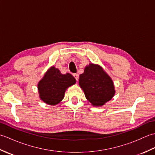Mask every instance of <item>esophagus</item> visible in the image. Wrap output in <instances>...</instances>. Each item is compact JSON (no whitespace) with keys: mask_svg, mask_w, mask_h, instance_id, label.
<instances>
[{"mask_svg":"<svg viewBox=\"0 0 155 155\" xmlns=\"http://www.w3.org/2000/svg\"><path fill=\"white\" fill-rule=\"evenodd\" d=\"M73 77H74L76 81L78 80V74H73Z\"/></svg>","mask_w":155,"mask_h":155,"instance_id":"obj_1","label":"esophagus"}]
</instances>
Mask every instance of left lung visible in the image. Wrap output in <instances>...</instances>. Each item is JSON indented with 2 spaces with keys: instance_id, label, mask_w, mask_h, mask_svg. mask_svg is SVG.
I'll return each mask as SVG.
<instances>
[{
  "instance_id": "1",
  "label": "left lung",
  "mask_w": 155,
  "mask_h": 155,
  "mask_svg": "<svg viewBox=\"0 0 155 155\" xmlns=\"http://www.w3.org/2000/svg\"><path fill=\"white\" fill-rule=\"evenodd\" d=\"M79 85L87 99L93 106H102L114 95V87L110 77L100 66L90 64L80 75Z\"/></svg>"
}]
</instances>
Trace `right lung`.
<instances>
[{"instance_id": "add662e5", "label": "right lung", "mask_w": 155, "mask_h": 155, "mask_svg": "<svg viewBox=\"0 0 155 155\" xmlns=\"http://www.w3.org/2000/svg\"><path fill=\"white\" fill-rule=\"evenodd\" d=\"M75 83V78L72 74H62L58 69L52 67L38 83L41 99L48 104H57L64 98L67 88Z\"/></svg>"}]
</instances>
